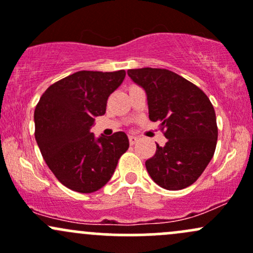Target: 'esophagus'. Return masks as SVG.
<instances>
[{
  "mask_svg": "<svg viewBox=\"0 0 253 253\" xmlns=\"http://www.w3.org/2000/svg\"><path fill=\"white\" fill-rule=\"evenodd\" d=\"M137 140H138V138L136 136H134V135H130V136H129L130 145H135V143L137 142Z\"/></svg>",
  "mask_w": 253,
  "mask_h": 253,
  "instance_id": "esophagus-1",
  "label": "esophagus"
}]
</instances>
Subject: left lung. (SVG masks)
<instances>
[{
	"label": "left lung",
	"mask_w": 253,
	"mask_h": 253,
	"mask_svg": "<svg viewBox=\"0 0 253 253\" xmlns=\"http://www.w3.org/2000/svg\"><path fill=\"white\" fill-rule=\"evenodd\" d=\"M127 75L145 89L149 119L160 122L168 138L146 160L149 176L169 191L191 186L216 149L218 129L212 104L202 89L169 70L143 67L127 70Z\"/></svg>",
	"instance_id": "8db88e82"
}]
</instances>
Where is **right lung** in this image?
Returning a JSON list of instances; mask_svg holds the SVG:
<instances>
[{
    "label": "right lung",
    "mask_w": 253,
    "mask_h": 253,
    "mask_svg": "<svg viewBox=\"0 0 253 253\" xmlns=\"http://www.w3.org/2000/svg\"><path fill=\"white\" fill-rule=\"evenodd\" d=\"M124 77V70L78 71L51 84L36 106L35 137L43 159L72 191L93 193L102 188L129 148L126 132L97 138L90 132Z\"/></svg>",
    "instance_id": "1"
}]
</instances>
